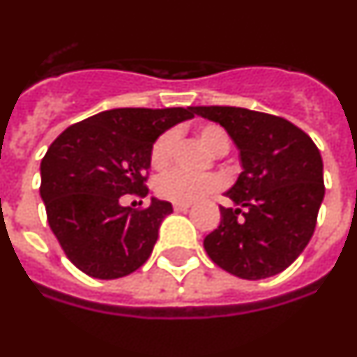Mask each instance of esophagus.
Masks as SVG:
<instances>
[{"label": "esophagus", "instance_id": "esophagus-1", "mask_svg": "<svg viewBox=\"0 0 357 357\" xmlns=\"http://www.w3.org/2000/svg\"><path fill=\"white\" fill-rule=\"evenodd\" d=\"M190 208V203H174V211L176 212H185Z\"/></svg>", "mask_w": 357, "mask_h": 357}]
</instances>
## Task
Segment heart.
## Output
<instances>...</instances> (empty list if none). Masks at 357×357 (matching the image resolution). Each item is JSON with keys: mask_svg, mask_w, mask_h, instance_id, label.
Segmentation results:
<instances>
[{"mask_svg": "<svg viewBox=\"0 0 357 357\" xmlns=\"http://www.w3.org/2000/svg\"><path fill=\"white\" fill-rule=\"evenodd\" d=\"M197 134L202 142L211 149L214 154H225L229 151L230 139L223 127L215 123H206L197 128ZM176 132L165 130L155 137L151 146V167L155 170H163L170 163L174 145H176ZM221 187V179L214 174H194L181 172V170H170L155 179V194L163 199L174 203H192L206 194L215 192Z\"/></svg>", "mask_w": 357, "mask_h": 357, "instance_id": "b5f03b06", "label": "heart"}]
</instances>
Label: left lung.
<instances>
[{
    "label": "left lung",
    "instance_id": "8db88e82",
    "mask_svg": "<svg viewBox=\"0 0 357 357\" xmlns=\"http://www.w3.org/2000/svg\"><path fill=\"white\" fill-rule=\"evenodd\" d=\"M220 123L239 149L243 172L229 192L236 208L220 206V227L203 241L223 271L263 280L303 252L325 196L316 143L289 119L241 107H192Z\"/></svg>",
    "mask_w": 357,
    "mask_h": 357
}]
</instances>
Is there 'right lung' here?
<instances>
[{
  "label": "right lung",
  "instance_id": "add662e5",
  "mask_svg": "<svg viewBox=\"0 0 357 357\" xmlns=\"http://www.w3.org/2000/svg\"><path fill=\"white\" fill-rule=\"evenodd\" d=\"M194 118L192 107L112 109L63 130L41 160V199L63 252L85 274L116 280L132 274L152 254L169 202L145 208L119 203L145 197L155 137Z\"/></svg>",
  "mask_w": 357,
  "mask_h": 357
}]
</instances>
